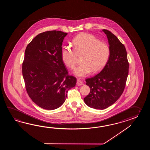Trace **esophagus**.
<instances>
[{
	"instance_id": "1",
	"label": "esophagus",
	"mask_w": 150,
	"mask_h": 150,
	"mask_svg": "<svg viewBox=\"0 0 150 150\" xmlns=\"http://www.w3.org/2000/svg\"><path fill=\"white\" fill-rule=\"evenodd\" d=\"M83 84V83L81 81V80L79 79L77 80V81H76V85L77 86H81Z\"/></svg>"
}]
</instances>
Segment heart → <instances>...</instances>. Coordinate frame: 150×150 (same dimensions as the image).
<instances>
[{
	"instance_id": "1",
	"label": "heart",
	"mask_w": 150,
	"mask_h": 150,
	"mask_svg": "<svg viewBox=\"0 0 150 150\" xmlns=\"http://www.w3.org/2000/svg\"><path fill=\"white\" fill-rule=\"evenodd\" d=\"M74 49L64 46L61 57L65 65L74 69L76 64V54L81 55V64L74 71L76 76L83 77L92 72L96 74L102 70L108 63L110 56V48L107 43L89 33H83L76 36L72 41Z\"/></svg>"
}]
</instances>
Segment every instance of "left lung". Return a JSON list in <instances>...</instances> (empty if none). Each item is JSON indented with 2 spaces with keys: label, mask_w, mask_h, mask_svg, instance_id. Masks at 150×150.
Returning <instances> with one entry per match:
<instances>
[{
  "label": "left lung",
  "mask_w": 150,
  "mask_h": 150,
  "mask_svg": "<svg viewBox=\"0 0 150 150\" xmlns=\"http://www.w3.org/2000/svg\"><path fill=\"white\" fill-rule=\"evenodd\" d=\"M102 31L108 38L110 56L101 72L86 79V85L91 91L83 99L89 107L101 110L114 104L122 94L129 67L125 45L112 32L106 29Z\"/></svg>",
  "instance_id": "obj_1"
}]
</instances>
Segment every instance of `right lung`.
<instances>
[{
    "mask_svg": "<svg viewBox=\"0 0 150 150\" xmlns=\"http://www.w3.org/2000/svg\"><path fill=\"white\" fill-rule=\"evenodd\" d=\"M67 33L51 30L39 34L27 46L23 76L30 98L47 110L59 108L76 78L68 75L61 57L62 45Z\"/></svg>",
    "mask_w": 150,
    "mask_h": 150,
    "instance_id": "obj_1",
    "label": "right lung"
}]
</instances>
